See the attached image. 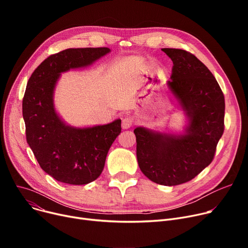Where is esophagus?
Instances as JSON below:
<instances>
[{"mask_svg": "<svg viewBox=\"0 0 248 248\" xmlns=\"http://www.w3.org/2000/svg\"><path fill=\"white\" fill-rule=\"evenodd\" d=\"M133 123H134V120L132 119V117H129V116L128 117H124V119L122 122V127L124 129H127V128H129V127L133 125Z\"/></svg>", "mask_w": 248, "mask_h": 248, "instance_id": "1", "label": "esophagus"}]
</instances>
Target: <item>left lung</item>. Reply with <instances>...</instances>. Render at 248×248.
<instances>
[{
  "label": "left lung",
  "mask_w": 248,
  "mask_h": 248,
  "mask_svg": "<svg viewBox=\"0 0 248 248\" xmlns=\"http://www.w3.org/2000/svg\"><path fill=\"white\" fill-rule=\"evenodd\" d=\"M173 61L167 88L186 124L182 131L137 126L138 164L147 178L164 186L186 183L209 166L224 131L225 102L205 65L182 49L163 48Z\"/></svg>",
  "instance_id": "obj_1"
}]
</instances>
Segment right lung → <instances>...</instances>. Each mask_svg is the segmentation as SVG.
I'll return each instance as SVG.
<instances>
[{
    "mask_svg": "<svg viewBox=\"0 0 248 248\" xmlns=\"http://www.w3.org/2000/svg\"><path fill=\"white\" fill-rule=\"evenodd\" d=\"M110 52L108 47L71 48L45 59L32 73L23 98L26 138L42 170L70 185H85L101 174L112 142L122 132L117 119L107 124H67L54 104L61 73L85 68Z\"/></svg>",
    "mask_w": 248,
    "mask_h": 248,
    "instance_id": "add662e5",
    "label": "right lung"
}]
</instances>
